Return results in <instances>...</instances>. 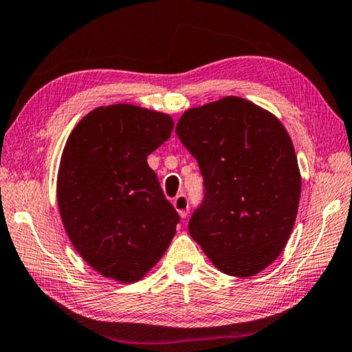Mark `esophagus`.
I'll return each mask as SVG.
<instances>
[{
  "label": "esophagus",
  "mask_w": 352,
  "mask_h": 352,
  "mask_svg": "<svg viewBox=\"0 0 352 352\" xmlns=\"http://www.w3.org/2000/svg\"><path fill=\"white\" fill-rule=\"evenodd\" d=\"M174 206L178 211L180 217H186L188 216V210H189V202L186 194H178V196L174 199Z\"/></svg>",
  "instance_id": "esophagus-1"
}]
</instances>
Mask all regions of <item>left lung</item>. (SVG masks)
<instances>
[{
  "mask_svg": "<svg viewBox=\"0 0 352 352\" xmlns=\"http://www.w3.org/2000/svg\"><path fill=\"white\" fill-rule=\"evenodd\" d=\"M175 131L204 177L189 235L219 271L258 274L280 255L298 214L300 175L287 130L260 106L226 97L188 109Z\"/></svg>",
  "mask_w": 352,
  "mask_h": 352,
  "instance_id": "8db88e82",
  "label": "left lung"
}]
</instances>
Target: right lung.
I'll use <instances>...</instances> for the list:
<instances>
[{
    "mask_svg": "<svg viewBox=\"0 0 352 352\" xmlns=\"http://www.w3.org/2000/svg\"><path fill=\"white\" fill-rule=\"evenodd\" d=\"M172 130L170 116L119 103L94 109L67 139L60 217L75 249L104 277L139 280L175 235L180 216L147 164Z\"/></svg>",
    "mask_w": 352,
    "mask_h": 352,
    "instance_id": "add662e5",
    "label": "right lung"
}]
</instances>
